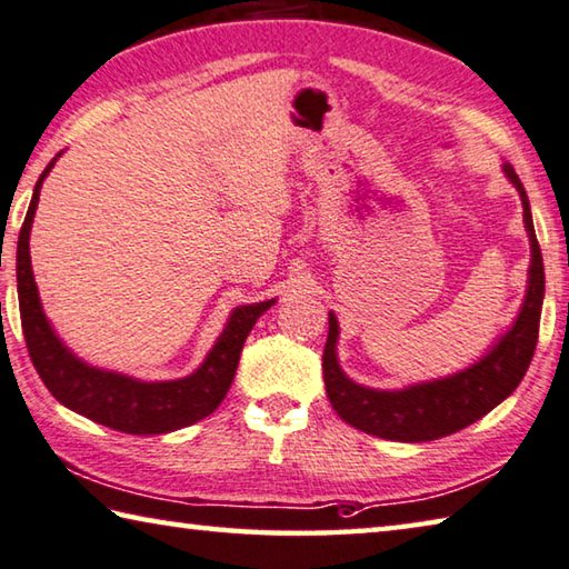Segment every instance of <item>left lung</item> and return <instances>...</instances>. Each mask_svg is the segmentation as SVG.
<instances>
[{
  "label": "left lung",
  "instance_id": "left-lung-1",
  "mask_svg": "<svg viewBox=\"0 0 569 569\" xmlns=\"http://www.w3.org/2000/svg\"><path fill=\"white\" fill-rule=\"evenodd\" d=\"M502 172L520 192L525 229L527 237H530L527 290L512 327L497 337V342L480 360L460 372L440 377V380L407 385L402 390H375V387L357 385L345 375L340 357H337L340 325H337L335 312H330V332H327L322 372L327 397H330L335 412L347 425L392 442L440 440V437L460 432L467 425L482 420L487 412L507 400L517 390V385L522 382L527 367L532 362L537 332H540L545 267L540 244H537L535 237L530 199H527L525 187L512 164L505 162Z\"/></svg>",
  "mask_w": 569,
  "mask_h": 569
}]
</instances>
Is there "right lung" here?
Listing matches in <instances>:
<instances>
[{
	"mask_svg": "<svg viewBox=\"0 0 569 569\" xmlns=\"http://www.w3.org/2000/svg\"><path fill=\"white\" fill-rule=\"evenodd\" d=\"M59 157L62 152L37 179L32 202H29L17 242L19 315H22L27 350L39 377L57 402L97 425L112 427L117 432L167 435L204 420L224 400L229 385L234 380L247 335L277 300L234 307L229 312L224 330L219 332L212 350L207 352L204 362L192 375L179 377V380L144 382L137 377L84 362L62 342V337L54 332L52 322L44 315L32 272V257H29V232H32L39 204V189H42L44 177L52 172Z\"/></svg>",
	"mask_w": 569,
	"mask_h": 569,
	"instance_id": "add662e5",
	"label": "right lung"
}]
</instances>
